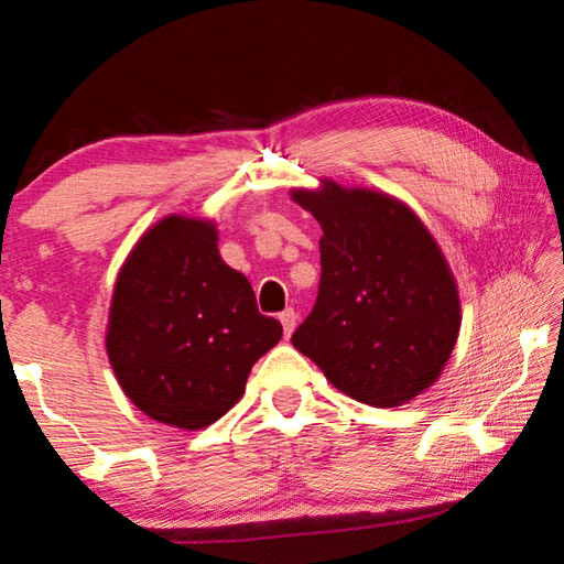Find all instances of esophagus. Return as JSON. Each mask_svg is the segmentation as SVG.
<instances>
[{"label":"esophagus","mask_w":564,"mask_h":564,"mask_svg":"<svg viewBox=\"0 0 564 564\" xmlns=\"http://www.w3.org/2000/svg\"><path fill=\"white\" fill-rule=\"evenodd\" d=\"M279 318H281V323H283V333H285V336H291L293 328H295V321H299V313H295L293 308H285Z\"/></svg>","instance_id":"1"}]
</instances>
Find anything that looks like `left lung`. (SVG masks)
Masks as SVG:
<instances>
[{
  "label": "left lung",
  "mask_w": 564,
  "mask_h": 564,
  "mask_svg": "<svg viewBox=\"0 0 564 564\" xmlns=\"http://www.w3.org/2000/svg\"><path fill=\"white\" fill-rule=\"evenodd\" d=\"M291 198L316 216L321 285L293 346L340 393L373 408L425 393L460 333V295L420 216L386 191L321 178Z\"/></svg>",
  "instance_id": "obj_1"
}]
</instances>
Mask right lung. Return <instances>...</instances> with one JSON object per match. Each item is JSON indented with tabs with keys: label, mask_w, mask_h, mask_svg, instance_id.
Listing matches in <instances>:
<instances>
[{
	"label": "right lung",
	"mask_w": 564,
	"mask_h": 564,
	"mask_svg": "<svg viewBox=\"0 0 564 564\" xmlns=\"http://www.w3.org/2000/svg\"><path fill=\"white\" fill-rule=\"evenodd\" d=\"M281 336V323L256 308L246 275L224 263L208 218L169 214L149 226L113 283V376L141 413L181 431L226 415Z\"/></svg>",
	"instance_id": "right-lung-1"
}]
</instances>
